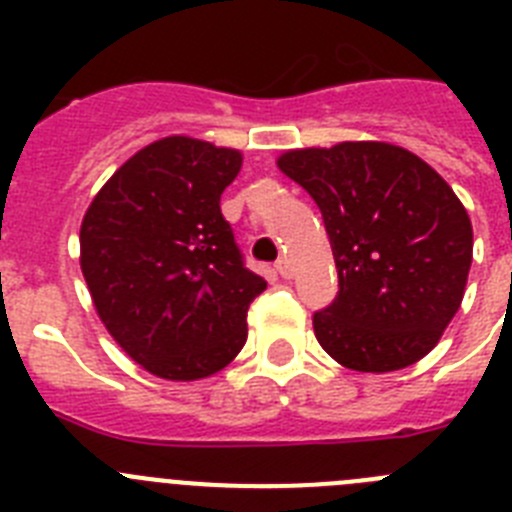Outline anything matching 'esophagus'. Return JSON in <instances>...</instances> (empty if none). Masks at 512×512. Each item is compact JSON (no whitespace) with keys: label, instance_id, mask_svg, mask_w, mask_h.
Here are the masks:
<instances>
[{"label":"esophagus","instance_id":"obj_1","mask_svg":"<svg viewBox=\"0 0 512 512\" xmlns=\"http://www.w3.org/2000/svg\"><path fill=\"white\" fill-rule=\"evenodd\" d=\"M277 271H279V274H282L284 279H292V274H295V269H292L289 259H279L277 261Z\"/></svg>","mask_w":512,"mask_h":512}]
</instances>
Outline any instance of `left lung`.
Here are the masks:
<instances>
[{"label": "left lung", "instance_id": "left-lung-1", "mask_svg": "<svg viewBox=\"0 0 512 512\" xmlns=\"http://www.w3.org/2000/svg\"><path fill=\"white\" fill-rule=\"evenodd\" d=\"M277 166L320 207L336 259V302L312 318L325 354L372 374L431 354L464 300L474 248L446 179L384 140L295 148Z\"/></svg>", "mask_w": 512, "mask_h": 512}]
</instances>
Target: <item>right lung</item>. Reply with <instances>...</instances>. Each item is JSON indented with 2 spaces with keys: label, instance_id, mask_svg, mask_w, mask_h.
<instances>
[{
  "label": "right lung",
  "instance_id": "right-lung-1",
  "mask_svg": "<svg viewBox=\"0 0 512 512\" xmlns=\"http://www.w3.org/2000/svg\"><path fill=\"white\" fill-rule=\"evenodd\" d=\"M241 166L235 148L169 135L130 156L84 212L79 264L94 310L153 377H212L246 343L266 282L243 266L220 212Z\"/></svg>",
  "mask_w": 512,
  "mask_h": 512
}]
</instances>
